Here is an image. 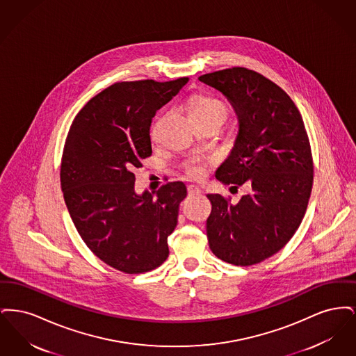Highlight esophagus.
<instances>
[{
  "label": "esophagus",
  "instance_id": "esophagus-1",
  "mask_svg": "<svg viewBox=\"0 0 356 356\" xmlns=\"http://www.w3.org/2000/svg\"><path fill=\"white\" fill-rule=\"evenodd\" d=\"M186 191H188V195H199L202 192L200 188L196 186H186Z\"/></svg>",
  "mask_w": 356,
  "mask_h": 356
}]
</instances>
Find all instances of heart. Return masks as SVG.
Wrapping results in <instances>:
<instances>
[{
	"label": "heart",
	"instance_id": "b5f03b06",
	"mask_svg": "<svg viewBox=\"0 0 356 356\" xmlns=\"http://www.w3.org/2000/svg\"><path fill=\"white\" fill-rule=\"evenodd\" d=\"M189 116L191 119H200V118H211V116H222L227 118V106L224 102H220L219 99L211 97V96H204L199 95L191 99L189 105H188ZM203 167L191 164L188 167V173L193 177H200L203 176Z\"/></svg>",
	"mask_w": 356,
	"mask_h": 356
}]
</instances>
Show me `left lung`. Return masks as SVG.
Listing matches in <instances>:
<instances>
[{
	"instance_id": "8db88e82",
	"label": "left lung",
	"mask_w": 356,
	"mask_h": 356,
	"mask_svg": "<svg viewBox=\"0 0 356 356\" xmlns=\"http://www.w3.org/2000/svg\"><path fill=\"white\" fill-rule=\"evenodd\" d=\"M199 80L227 97L238 122L215 176L224 184L251 186L237 204L207 195L209 248L229 264L252 266L279 252L305 218L314 180L305 122L287 93L254 70L224 69Z\"/></svg>"
}]
</instances>
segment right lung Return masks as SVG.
Returning a JSON list of instances; mask_svg holds the SVG:
<instances>
[{"label":"right lung","instance_id":"1","mask_svg":"<svg viewBox=\"0 0 356 356\" xmlns=\"http://www.w3.org/2000/svg\"><path fill=\"white\" fill-rule=\"evenodd\" d=\"M186 83H116L86 102L70 125L60 172L69 215L89 250L119 271H152L170 254L186 186L173 181L138 195L134 170L152 154L156 112Z\"/></svg>","mask_w":356,"mask_h":356}]
</instances>
